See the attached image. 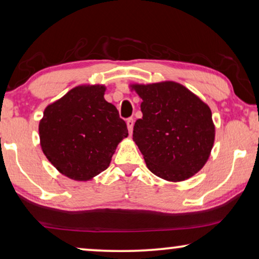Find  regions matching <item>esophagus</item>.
Listing matches in <instances>:
<instances>
[{
    "label": "esophagus",
    "mask_w": 259,
    "mask_h": 259,
    "mask_svg": "<svg viewBox=\"0 0 259 259\" xmlns=\"http://www.w3.org/2000/svg\"><path fill=\"white\" fill-rule=\"evenodd\" d=\"M126 123H127V128H128V132H130V134H131V133H132V131H133V126H134V120H133V118L127 119Z\"/></svg>",
    "instance_id": "esophagus-1"
}]
</instances>
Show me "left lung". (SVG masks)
Wrapping results in <instances>:
<instances>
[{
	"label": "left lung",
	"mask_w": 259,
	"mask_h": 259,
	"mask_svg": "<svg viewBox=\"0 0 259 259\" xmlns=\"http://www.w3.org/2000/svg\"><path fill=\"white\" fill-rule=\"evenodd\" d=\"M132 89L142 99L133 140L148 169L167 181L192 178L207 162L215 140L210 108L175 81Z\"/></svg>",
	"instance_id": "8db88e82"
}]
</instances>
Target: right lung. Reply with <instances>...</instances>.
<instances>
[{"instance_id":"obj_1","label":"right lung","mask_w":259,"mask_h":259,"mask_svg":"<svg viewBox=\"0 0 259 259\" xmlns=\"http://www.w3.org/2000/svg\"><path fill=\"white\" fill-rule=\"evenodd\" d=\"M104 85H80L44 110L40 147L59 173L89 181L110 166L119 142L128 136Z\"/></svg>"}]
</instances>
